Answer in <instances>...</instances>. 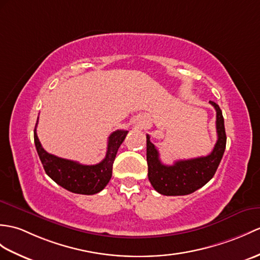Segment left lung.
<instances>
[{"label":"left lung","instance_id":"8db88e82","mask_svg":"<svg viewBox=\"0 0 260 260\" xmlns=\"http://www.w3.org/2000/svg\"><path fill=\"white\" fill-rule=\"evenodd\" d=\"M216 110L217 142L213 152L203 157L177 160L173 165L162 164L159 153L146 135L148 179L156 191L166 196L188 195L206 185L213 178L226 148L224 117L219 106L209 101Z\"/></svg>","mask_w":260,"mask_h":260}]
</instances>
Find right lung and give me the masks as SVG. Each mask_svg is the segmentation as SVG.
Listing matches in <instances>:
<instances>
[{
	"mask_svg": "<svg viewBox=\"0 0 260 260\" xmlns=\"http://www.w3.org/2000/svg\"><path fill=\"white\" fill-rule=\"evenodd\" d=\"M39 120V118H38ZM34 129V143L39 157L44 167L45 173L54 182L75 194L94 195L105 188L112 177L113 162L115 160L117 150L125 140L128 131L117 129L108 137L105 158L96 165H82L80 162L57 157L48 154L42 147L41 142Z\"/></svg>",
	"mask_w": 260,
	"mask_h": 260,
	"instance_id": "1",
	"label": "right lung"
}]
</instances>
